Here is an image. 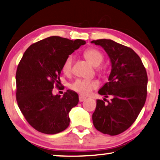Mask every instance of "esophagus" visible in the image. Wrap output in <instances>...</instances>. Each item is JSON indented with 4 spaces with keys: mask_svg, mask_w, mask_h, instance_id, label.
Here are the masks:
<instances>
[{
    "mask_svg": "<svg viewBox=\"0 0 160 160\" xmlns=\"http://www.w3.org/2000/svg\"><path fill=\"white\" fill-rule=\"evenodd\" d=\"M86 99V97H84V96H82V95L79 96V100H80V102H83Z\"/></svg>",
    "mask_w": 160,
    "mask_h": 160,
    "instance_id": "esophagus-1",
    "label": "esophagus"
}]
</instances>
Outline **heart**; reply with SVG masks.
<instances>
[{
	"label": "heart",
	"mask_w": 160,
	"mask_h": 160,
	"mask_svg": "<svg viewBox=\"0 0 160 160\" xmlns=\"http://www.w3.org/2000/svg\"><path fill=\"white\" fill-rule=\"evenodd\" d=\"M84 56L91 64L94 67H98L102 63L104 56L99 50L94 48H91L84 52ZM73 55H70L66 58L63 64L62 70L66 74L69 73L72 71ZM99 84L95 80H86V79H76L70 86L72 90L82 95H88L93 89L97 88Z\"/></svg>",
	"instance_id": "obj_1"
}]
</instances>
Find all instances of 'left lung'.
Listing matches in <instances>:
<instances>
[{"instance_id":"obj_1","label":"left lung","mask_w":160,"mask_h":160,"mask_svg":"<svg viewBox=\"0 0 160 160\" xmlns=\"http://www.w3.org/2000/svg\"><path fill=\"white\" fill-rule=\"evenodd\" d=\"M91 43L101 46L111 63L109 82L98 93L105 97L111 96L112 99L108 104L97 100L93 123L102 133L118 135L135 122L145 105L148 83L146 70L132 49L111 39L93 40Z\"/></svg>"}]
</instances>
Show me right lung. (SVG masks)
<instances>
[{"label": "right lung", "mask_w": 160, "mask_h": 160, "mask_svg": "<svg viewBox=\"0 0 160 160\" xmlns=\"http://www.w3.org/2000/svg\"><path fill=\"white\" fill-rule=\"evenodd\" d=\"M86 44L60 37H50L29 47L16 73L17 101L31 127L44 134L54 135L69 127V113L78 104V94L67 90L62 97L52 94L66 58Z\"/></svg>", "instance_id": "obj_1"}]
</instances>
